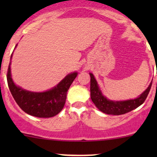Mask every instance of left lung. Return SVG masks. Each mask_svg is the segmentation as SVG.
<instances>
[{
    "mask_svg": "<svg viewBox=\"0 0 157 157\" xmlns=\"http://www.w3.org/2000/svg\"><path fill=\"white\" fill-rule=\"evenodd\" d=\"M90 97L96 107L108 115H119L134 110L144 102L152 86V82L147 89L137 98L125 101H112L106 99L99 90L93 74L90 73Z\"/></svg>",
    "mask_w": 157,
    "mask_h": 157,
    "instance_id": "left-lung-1",
    "label": "left lung"
}]
</instances>
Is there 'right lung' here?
<instances>
[{
	"instance_id": "right-lung-1",
	"label": "right lung",
	"mask_w": 157,
	"mask_h": 157,
	"mask_svg": "<svg viewBox=\"0 0 157 157\" xmlns=\"http://www.w3.org/2000/svg\"><path fill=\"white\" fill-rule=\"evenodd\" d=\"M11 58L12 55L10 59ZM77 76V72L71 73L52 90L42 93H34L16 86L11 77L10 63L7 80L11 94L22 110L38 118H51L58 115L64 108L67 90Z\"/></svg>"
}]
</instances>
